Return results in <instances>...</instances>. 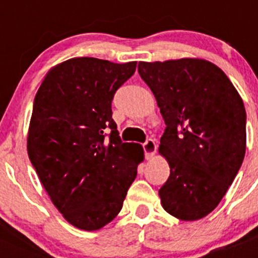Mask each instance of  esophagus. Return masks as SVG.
<instances>
[{
    "mask_svg": "<svg viewBox=\"0 0 258 258\" xmlns=\"http://www.w3.org/2000/svg\"><path fill=\"white\" fill-rule=\"evenodd\" d=\"M143 150H145L146 159L150 160V159L155 155V152H156V143H155L152 140H149L145 145H143Z\"/></svg>",
    "mask_w": 258,
    "mask_h": 258,
    "instance_id": "34e87169",
    "label": "esophagus"
}]
</instances>
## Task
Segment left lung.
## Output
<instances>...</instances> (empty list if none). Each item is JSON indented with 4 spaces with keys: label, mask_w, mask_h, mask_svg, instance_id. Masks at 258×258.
Listing matches in <instances>:
<instances>
[{
    "label": "left lung",
    "mask_w": 258,
    "mask_h": 258,
    "mask_svg": "<svg viewBox=\"0 0 258 258\" xmlns=\"http://www.w3.org/2000/svg\"><path fill=\"white\" fill-rule=\"evenodd\" d=\"M138 72L165 121L159 154L170 168L161 206L198 221L220 204L245 155L243 99L220 67L199 58L140 61Z\"/></svg>",
    "instance_id": "8db88e82"
}]
</instances>
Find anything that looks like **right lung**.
Listing matches in <instances>:
<instances>
[{
  "mask_svg": "<svg viewBox=\"0 0 258 258\" xmlns=\"http://www.w3.org/2000/svg\"><path fill=\"white\" fill-rule=\"evenodd\" d=\"M136 67L137 61L68 59L47 72L35 97L29 160L52 204L80 230L95 231L117 216L145 159L142 146L120 141L111 109Z\"/></svg>",
  "mask_w": 258,
  "mask_h": 258,
  "instance_id": "1",
  "label": "right lung"
}]
</instances>
